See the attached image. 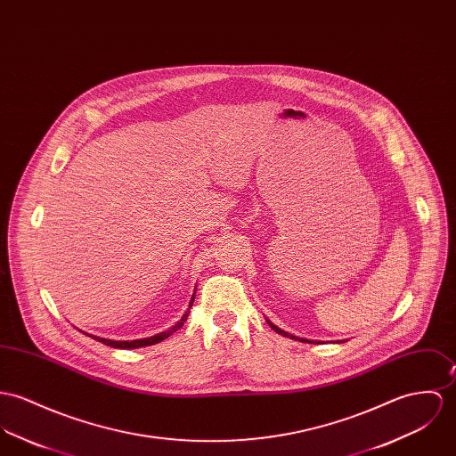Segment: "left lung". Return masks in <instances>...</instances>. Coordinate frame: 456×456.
<instances>
[{"label":"left lung","instance_id":"obj_1","mask_svg":"<svg viewBox=\"0 0 456 456\" xmlns=\"http://www.w3.org/2000/svg\"><path fill=\"white\" fill-rule=\"evenodd\" d=\"M266 322L270 324V328L273 330V331L279 332V334H282V336H288V338H292V339H299V341H306V343H312V341H308V339H305V338H297V336H292V334H289V332L284 331V330H281V328H277L275 324H272L268 319H266Z\"/></svg>","mask_w":456,"mask_h":456}]
</instances>
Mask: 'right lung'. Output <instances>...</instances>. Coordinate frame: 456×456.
I'll return each mask as SVG.
<instances>
[{"label":"right lung","mask_w":456,"mask_h":456,"mask_svg":"<svg viewBox=\"0 0 456 456\" xmlns=\"http://www.w3.org/2000/svg\"><path fill=\"white\" fill-rule=\"evenodd\" d=\"M193 299H195V294L191 296V301H190V308H191V305H193ZM188 314H190V310L183 315V319L175 324V326H172L168 331L160 332V334H155V336H151V338H142V339H132V341H115V339H106V338H99V336H94V339H97V341H101V343H104V345H108V346H113V348H141V346H148V345H155V343H160V341H164L166 338H168L172 332L177 331V330H181L183 328V324L186 322V319H188ZM90 336V334H88Z\"/></svg>","instance_id":"obj_1"}]
</instances>
